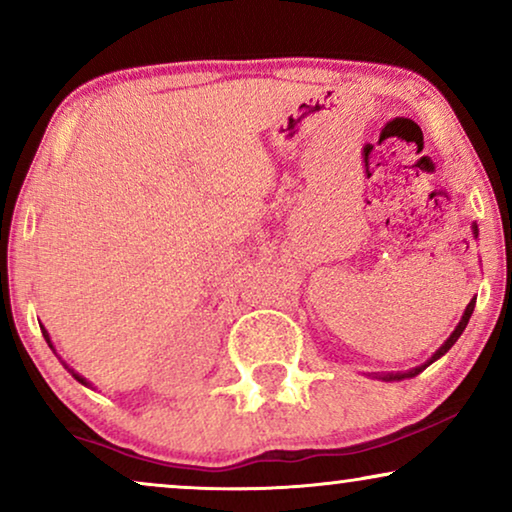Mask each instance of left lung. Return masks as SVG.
Masks as SVG:
<instances>
[{
	"instance_id": "1",
	"label": "left lung",
	"mask_w": 512,
	"mask_h": 512,
	"mask_svg": "<svg viewBox=\"0 0 512 512\" xmlns=\"http://www.w3.org/2000/svg\"><path fill=\"white\" fill-rule=\"evenodd\" d=\"M473 235L478 237V226H473ZM473 307H475V298L471 300V303L466 305V310H464V317H461V321H459V324H457V328H454V331H452L450 338H447V340L443 342V347H440L438 352L433 354L431 359L424 363V366H417V368H412V370H408V373H387V375H377V377H380V380H384V382H391V380H405V377H415V375L422 373V370H424L426 366H431L433 361L440 359V356H443V354H447V349H450V347L454 345V342L459 340V335L464 333V328H466V324H468V319H471V314H473Z\"/></svg>"
}]
</instances>
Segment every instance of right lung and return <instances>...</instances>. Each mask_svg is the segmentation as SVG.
Here are the masks:
<instances>
[{"mask_svg":"<svg viewBox=\"0 0 512 512\" xmlns=\"http://www.w3.org/2000/svg\"><path fill=\"white\" fill-rule=\"evenodd\" d=\"M39 326H41V324H39ZM41 333H44V338H46V342H48V347H51V349H53V342H51V335H48V331H46V328H44V326H41ZM65 368H67V370H69V373H72V375H74V377H76V380H79V382H81V384H86V387H90V384H88V382H86V377H81V375H79V373H74V370H72V368H69V366H67V363H65Z\"/></svg>","mask_w":512,"mask_h":512,"instance_id":"add662e5","label":"right lung"}]
</instances>
